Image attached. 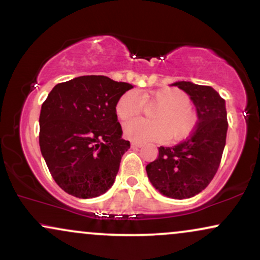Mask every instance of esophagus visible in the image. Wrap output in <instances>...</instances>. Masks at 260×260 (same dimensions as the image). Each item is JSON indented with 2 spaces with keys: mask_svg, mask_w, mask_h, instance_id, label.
<instances>
[{
  "mask_svg": "<svg viewBox=\"0 0 260 260\" xmlns=\"http://www.w3.org/2000/svg\"><path fill=\"white\" fill-rule=\"evenodd\" d=\"M131 145H132V147H141V146H143V144L136 143V141H133V143L131 144Z\"/></svg>",
  "mask_w": 260,
  "mask_h": 260,
  "instance_id": "34e87169",
  "label": "esophagus"
}]
</instances>
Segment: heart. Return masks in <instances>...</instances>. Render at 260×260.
<instances>
[{"mask_svg": "<svg viewBox=\"0 0 260 260\" xmlns=\"http://www.w3.org/2000/svg\"><path fill=\"white\" fill-rule=\"evenodd\" d=\"M159 104L152 119L133 120L123 128L124 137L136 143L181 140L188 137L197 124L194 111L189 108V98L179 88L166 87L152 92H144L141 96L136 91L124 92L116 102L115 113L121 121H128L141 113L144 103Z\"/></svg>", "mask_w": 260, "mask_h": 260, "instance_id": "1", "label": "heart"}]
</instances>
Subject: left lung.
I'll list each match as a JSON object with an SVG mask.
<instances>
[{
  "label": "left lung",
  "mask_w": 260,
  "mask_h": 260,
  "mask_svg": "<svg viewBox=\"0 0 260 260\" xmlns=\"http://www.w3.org/2000/svg\"><path fill=\"white\" fill-rule=\"evenodd\" d=\"M189 94L198 114L196 128L186 140L158 149V157L146 166L150 181L174 199L194 197L209 186L217 173L225 146V102L211 86L189 81L173 84Z\"/></svg>",
  "instance_id": "obj_1"
}]
</instances>
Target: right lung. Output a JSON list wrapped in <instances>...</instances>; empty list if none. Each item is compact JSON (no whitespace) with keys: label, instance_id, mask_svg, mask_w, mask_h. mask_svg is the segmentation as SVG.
Segmentation results:
<instances>
[{"label":"right lung","instance_id":"obj_1","mask_svg":"<svg viewBox=\"0 0 260 260\" xmlns=\"http://www.w3.org/2000/svg\"><path fill=\"white\" fill-rule=\"evenodd\" d=\"M133 86L104 75L57 84L42 104L39 146L52 179L68 194L94 198L113 186L129 141L115 106Z\"/></svg>","mask_w":260,"mask_h":260}]
</instances>
